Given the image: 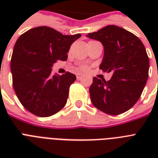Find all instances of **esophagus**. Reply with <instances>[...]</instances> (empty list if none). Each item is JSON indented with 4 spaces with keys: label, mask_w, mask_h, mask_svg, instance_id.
Returning a JSON list of instances; mask_svg holds the SVG:
<instances>
[{
    "label": "esophagus",
    "mask_w": 158,
    "mask_h": 158,
    "mask_svg": "<svg viewBox=\"0 0 158 158\" xmlns=\"http://www.w3.org/2000/svg\"><path fill=\"white\" fill-rule=\"evenodd\" d=\"M76 78H77V79H78V80H79V79H81L82 78H83V74H78L76 75Z\"/></svg>",
    "instance_id": "esophagus-1"
}]
</instances>
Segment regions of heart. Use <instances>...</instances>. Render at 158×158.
<instances>
[{"mask_svg":"<svg viewBox=\"0 0 158 158\" xmlns=\"http://www.w3.org/2000/svg\"><path fill=\"white\" fill-rule=\"evenodd\" d=\"M86 69H87V68L85 66L81 67V70H86Z\"/></svg>","mask_w":158,"mask_h":158,"instance_id":"heart-1","label":"heart"}]
</instances>
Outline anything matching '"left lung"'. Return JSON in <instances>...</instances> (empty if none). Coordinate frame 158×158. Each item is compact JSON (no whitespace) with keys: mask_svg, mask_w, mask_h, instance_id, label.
<instances>
[{"mask_svg":"<svg viewBox=\"0 0 158 158\" xmlns=\"http://www.w3.org/2000/svg\"><path fill=\"white\" fill-rule=\"evenodd\" d=\"M87 37L103 45L99 68L113 74L108 81L94 77L89 88L92 103L108 115L127 111L139 99L148 78L149 59L144 46L134 33L115 25L106 26Z\"/></svg>","mask_w":158,"mask_h":158,"instance_id":"left-lung-1","label":"left lung"}]
</instances>
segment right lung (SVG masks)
I'll list each match as a JSON object with an SVG mask.
<instances>
[{"mask_svg":"<svg viewBox=\"0 0 158 158\" xmlns=\"http://www.w3.org/2000/svg\"><path fill=\"white\" fill-rule=\"evenodd\" d=\"M80 33L63 35L54 28L41 26L27 31L18 38L11 56L10 69L16 96L26 110L48 117L66 104L74 74H52L56 60H66L67 53Z\"/></svg>","mask_w":158,"mask_h":158,"instance_id":"obj_1","label":"right lung"}]
</instances>
